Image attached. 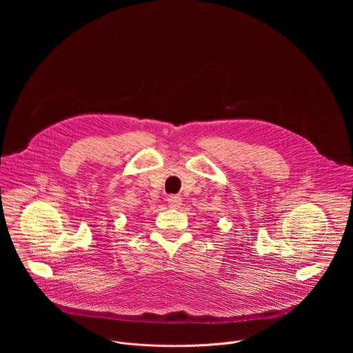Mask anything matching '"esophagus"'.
<instances>
[{"label":"esophagus","instance_id":"34e87169","mask_svg":"<svg viewBox=\"0 0 353 353\" xmlns=\"http://www.w3.org/2000/svg\"><path fill=\"white\" fill-rule=\"evenodd\" d=\"M166 201L170 208H179L181 205V198L179 195H169Z\"/></svg>","mask_w":353,"mask_h":353}]
</instances>
